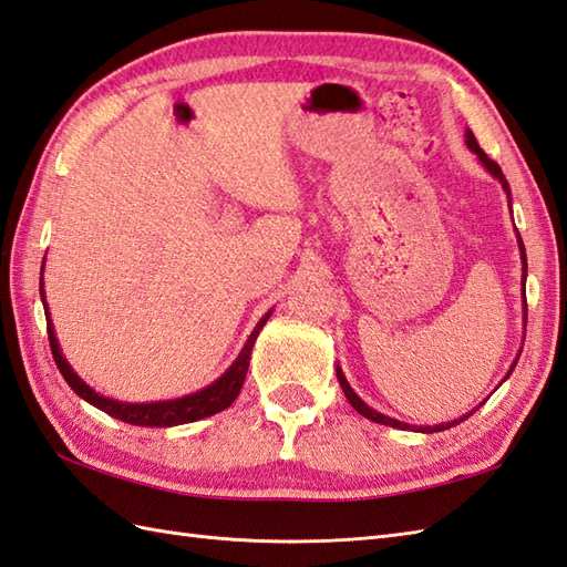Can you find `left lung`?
<instances>
[{
  "mask_svg": "<svg viewBox=\"0 0 567 567\" xmlns=\"http://www.w3.org/2000/svg\"><path fill=\"white\" fill-rule=\"evenodd\" d=\"M466 144H468V150L478 156V162L488 168V174L493 176V178H497L499 183H503V190L507 193V200H509V213H512V193H509V183H507V178H505V174H503V168H499L493 159H488V154H485L481 147H478V142H476V137H473V133L471 130H466ZM517 244H519V256H522V311H524V331H526V251H524V244H522V236H519V231H517ZM519 354H522V350L517 352V360H519ZM517 360L512 362V367H509V372H507V377L512 374V370H515V364H517ZM336 377H338V381H340V389H343V393H346V399L350 401V405L354 408V411H358L360 415H364L367 420H372V423H379V425H389V427H396V430H415V432H442V430H450V427H454V425H458V423H464L466 417H471L473 413L478 411V408L483 405H476L473 408V411H468L466 415H462V417H454V420H450V423H440V425H408V423H401V420H396V417H389V415H384V413H379V411H374V408H370L367 405L358 393L352 391V386L348 384V379H346V374H343V370H340V367H336ZM505 377V379H507ZM503 379V381H505Z\"/></svg>",
  "mask_w": 567,
  "mask_h": 567,
  "instance_id": "obj_1",
  "label": "left lung"
}]
</instances>
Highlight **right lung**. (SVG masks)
I'll list each match as a JSON object with an SVG mask.
<instances>
[{
	"label": "right lung",
	"mask_w": 567,
	"mask_h": 567,
	"mask_svg": "<svg viewBox=\"0 0 567 567\" xmlns=\"http://www.w3.org/2000/svg\"><path fill=\"white\" fill-rule=\"evenodd\" d=\"M43 268H45V260H43ZM41 299H43V307H45V319H48V338H50V350H52V358H55V364L60 374L64 377V381L72 386V391L76 396H82L86 403L96 405L99 411L109 413L111 417L123 420L127 425H140V427H174V425H186V423H195V420H203L215 415L224 408H229L236 396H239V391L244 386V379L248 372V362H251V350L256 338L260 333V328L266 326V321L270 319L272 309L262 316V319L256 323L254 333L248 336L246 346L241 348L239 358L231 362V367L227 372H224L217 381L213 384L188 393V396H181V399H171V401H154V403H123V401H115V399H105L101 396L99 391L91 389L86 381L79 377L72 364L64 360V354L60 350L58 343V336H55V326L50 321V311L45 305V289H43V278H41Z\"/></svg>",
	"instance_id": "add662e5"
}]
</instances>
